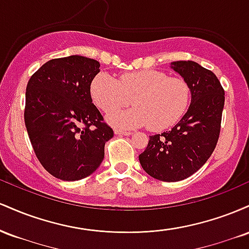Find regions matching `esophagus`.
<instances>
[{
	"label": "esophagus",
	"mask_w": 249,
	"mask_h": 249,
	"mask_svg": "<svg viewBox=\"0 0 249 249\" xmlns=\"http://www.w3.org/2000/svg\"><path fill=\"white\" fill-rule=\"evenodd\" d=\"M116 134H119V136H131L132 132H128V131H122V130H115Z\"/></svg>",
	"instance_id": "34e87169"
}]
</instances>
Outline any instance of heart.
<instances>
[{
    "mask_svg": "<svg viewBox=\"0 0 249 249\" xmlns=\"http://www.w3.org/2000/svg\"><path fill=\"white\" fill-rule=\"evenodd\" d=\"M93 102L104 113H112L131 103L133 110L108 117L119 127L146 126L162 131L173 126L186 112L191 90L179 77H168L157 70L124 72L117 79L108 73H98L91 83Z\"/></svg>",
    "mask_w": 249,
    "mask_h": 249,
    "instance_id": "b5f03b06",
    "label": "heart"
}]
</instances>
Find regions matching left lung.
Instances as JSON below:
<instances>
[{"mask_svg": "<svg viewBox=\"0 0 249 249\" xmlns=\"http://www.w3.org/2000/svg\"><path fill=\"white\" fill-rule=\"evenodd\" d=\"M190 87L187 112L171 131L154 134L139 161L147 174L161 181H179L196 173L208 160L218 142L225 91L211 70L193 61L172 63Z\"/></svg>", "mask_w": 249, "mask_h": 249, "instance_id": "1", "label": "left lung"}]
</instances>
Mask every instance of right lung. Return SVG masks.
I'll return each instance as SVG.
<instances>
[{"mask_svg":"<svg viewBox=\"0 0 249 249\" xmlns=\"http://www.w3.org/2000/svg\"><path fill=\"white\" fill-rule=\"evenodd\" d=\"M99 67L78 55L50 59L28 82L25 127L37 159L55 178L75 181L95 172L113 137L91 98Z\"/></svg>","mask_w":249,"mask_h":249,"instance_id":"add662e5","label":"right lung"}]
</instances>
